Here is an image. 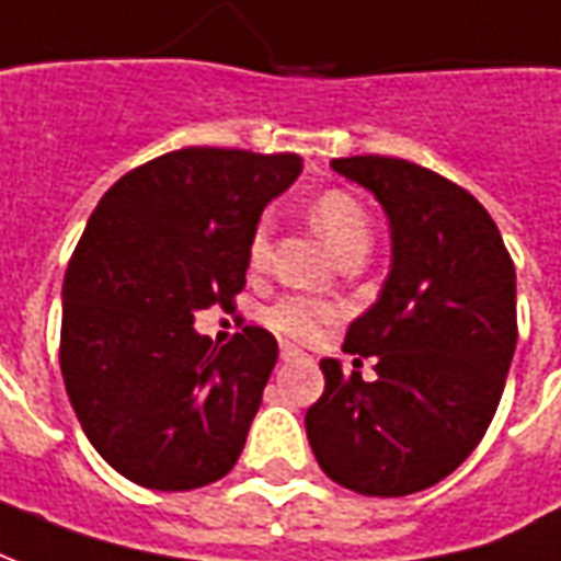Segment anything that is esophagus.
<instances>
[{"label": "esophagus", "mask_w": 561, "mask_h": 561, "mask_svg": "<svg viewBox=\"0 0 561 561\" xmlns=\"http://www.w3.org/2000/svg\"><path fill=\"white\" fill-rule=\"evenodd\" d=\"M280 357H284V360H293V357H302V351L296 345H280Z\"/></svg>", "instance_id": "esophagus-1"}]
</instances>
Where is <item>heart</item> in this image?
<instances>
[{
  "label": "heart",
  "instance_id": "1",
  "mask_svg": "<svg viewBox=\"0 0 561 561\" xmlns=\"http://www.w3.org/2000/svg\"><path fill=\"white\" fill-rule=\"evenodd\" d=\"M311 226L320 231V238L330 243V250L335 256H342L351 247H369V222L357 201L351 198L342 188H330L314 198L311 204ZM272 253V222L262 219L256 222V229L250 234V247L247 256L253 268H262L268 262ZM335 318V308L323 299L314 296H284L265 311V323L274 332L287 335V339H299V342H311L330 320Z\"/></svg>",
  "mask_w": 561,
  "mask_h": 561
}]
</instances>
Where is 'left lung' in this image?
Listing matches in <instances>:
<instances>
[{"mask_svg":"<svg viewBox=\"0 0 561 561\" xmlns=\"http://www.w3.org/2000/svg\"><path fill=\"white\" fill-rule=\"evenodd\" d=\"M332 170L388 214L391 272L345 335L376 378L320 360L327 385L305 431L332 482L400 497L446 480L489 431L519 335L516 268L489 210L434 170L385 156Z\"/></svg>","mask_w":561,"mask_h":561,"instance_id":"1","label":"left lung"}]
</instances>
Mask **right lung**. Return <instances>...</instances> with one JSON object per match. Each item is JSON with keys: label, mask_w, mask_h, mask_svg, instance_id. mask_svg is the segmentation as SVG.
<instances>
[{"label": "right lung", "mask_w": 561, "mask_h": 561, "mask_svg": "<svg viewBox=\"0 0 561 561\" xmlns=\"http://www.w3.org/2000/svg\"><path fill=\"white\" fill-rule=\"evenodd\" d=\"M302 173L293 152L188 146L100 198L64 277L60 373L81 431L122 477L188 492L229 473L277 363L243 327L216 347L195 311L231 305L265 204Z\"/></svg>", "instance_id": "right-lung-1"}]
</instances>
